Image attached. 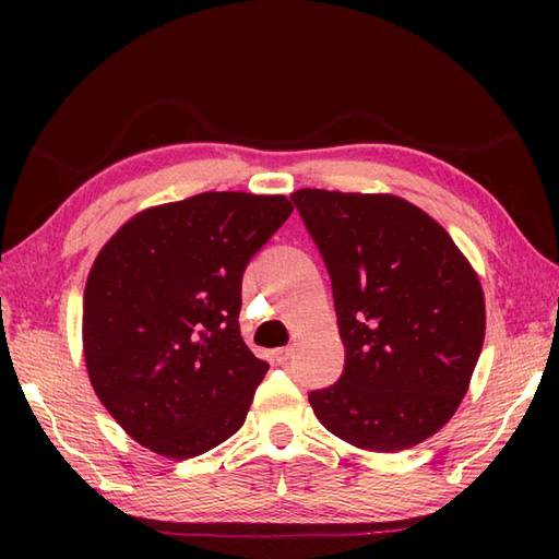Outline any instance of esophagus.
<instances>
[{
  "mask_svg": "<svg viewBox=\"0 0 559 559\" xmlns=\"http://www.w3.org/2000/svg\"><path fill=\"white\" fill-rule=\"evenodd\" d=\"M290 355H293V348H276L273 350V360L278 365H286L290 360Z\"/></svg>",
  "mask_w": 559,
  "mask_h": 559,
  "instance_id": "1",
  "label": "esophagus"
}]
</instances>
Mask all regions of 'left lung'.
Wrapping results in <instances>:
<instances>
[{
    "label": "left lung",
    "instance_id": "8db88e82",
    "mask_svg": "<svg viewBox=\"0 0 559 559\" xmlns=\"http://www.w3.org/2000/svg\"><path fill=\"white\" fill-rule=\"evenodd\" d=\"M334 288L346 367L310 394L331 435L358 449L425 442L466 396L485 341L468 259L432 216L394 194H290Z\"/></svg>",
    "mask_w": 559,
    "mask_h": 559
}]
</instances>
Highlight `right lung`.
<instances>
[{
  "label": "right lung",
  "mask_w": 559,
  "mask_h": 559,
  "mask_svg": "<svg viewBox=\"0 0 559 559\" xmlns=\"http://www.w3.org/2000/svg\"><path fill=\"white\" fill-rule=\"evenodd\" d=\"M293 213L283 194L204 192L129 218L83 290V360L122 430L185 461L240 430L269 365L240 334L242 273Z\"/></svg>",
  "instance_id": "obj_1"
}]
</instances>
